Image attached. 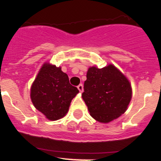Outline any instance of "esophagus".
Segmentation results:
<instances>
[{
	"label": "esophagus",
	"instance_id": "34e87169",
	"mask_svg": "<svg viewBox=\"0 0 161 161\" xmlns=\"http://www.w3.org/2000/svg\"><path fill=\"white\" fill-rule=\"evenodd\" d=\"M78 89H79V91H80V92H82V91H83V85H82V83L79 84V86H78Z\"/></svg>",
	"mask_w": 161,
	"mask_h": 161
}]
</instances>
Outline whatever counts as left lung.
I'll list each match as a JSON object with an SVG mask.
<instances>
[{
    "instance_id": "1",
    "label": "left lung",
    "mask_w": 161,
    "mask_h": 161,
    "mask_svg": "<svg viewBox=\"0 0 161 161\" xmlns=\"http://www.w3.org/2000/svg\"><path fill=\"white\" fill-rule=\"evenodd\" d=\"M91 115L100 123H109L124 114L131 98L127 78L113 65L91 67L82 95Z\"/></svg>"
}]
</instances>
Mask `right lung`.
Masks as SVG:
<instances>
[{
  "mask_svg": "<svg viewBox=\"0 0 161 161\" xmlns=\"http://www.w3.org/2000/svg\"><path fill=\"white\" fill-rule=\"evenodd\" d=\"M79 93L61 67L45 63L31 86L34 107L50 120H58L67 113L73 98Z\"/></svg>",
  "mask_w": 161,
  "mask_h": 161,
  "instance_id": "1",
  "label": "right lung"
}]
</instances>
